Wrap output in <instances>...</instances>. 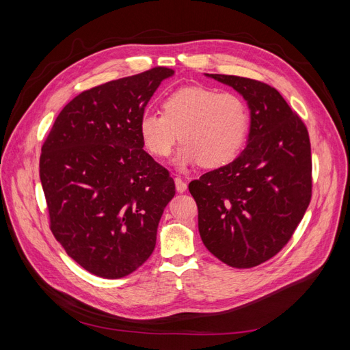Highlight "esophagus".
<instances>
[{
    "instance_id": "esophagus-1",
    "label": "esophagus",
    "mask_w": 350,
    "mask_h": 350,
    "mask_svg": "<svg viewBox=\"0 0 350 350\" xmlns=\"http://www.w3.org/2000/svg\"><path fill=\"white\" fill-rule=\"evenodd\" d=\"M175 187L178 193H185L187 191V183L184 181L183 178H175Z\"/></svg>"
}]
</instances>
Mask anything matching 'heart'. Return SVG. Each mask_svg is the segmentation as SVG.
I'll list each match as a JSON object with an SVG mask.
<instances>
[{"mask_svg":"<svg viewBox=\"0 0 350 350\" xmlns=\"http://www.w3.org/2000/svg\"><path fill=\"white\" fill-rule=\"evenodd\" d=\"M163 112L144 111L139 120L143 144L150 154L166 157L184 142L175 163L217 167L229 163L247 140L250 111L235 93L203 86L181 88L163 99Z\"/></svg>","mask_w":350,"mask_h":350,"instance_id":"1","label":"heart"}]
</instances>
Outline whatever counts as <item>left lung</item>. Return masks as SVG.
<instances>
[{
    "instance_id": "1",
    "label": "left lung",
    "mask_w": 350,
    "mask_h": 350,
    "mask_svg": "<svg viewBox=\"0 0 350 350\" xmlns=\"http://www.w3.org/2000/svg\"><path fill=\"white\" fill-rule=\"evenodd\" d=\"M247 100L250 134L234 161L188 185L206 248L235 269L270 260L288 243L311 201L306 126L282 94L252 79L206 74Z\"/></svg>"
}]
</instances>
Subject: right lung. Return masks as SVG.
Returning a JSON list of instances; mask_svg holds the SVG:
<instances>
[{
	"mask_svg": "<svg viewBox=\"0 0 350 350\" xmlns=\"http://www.w3.org/2000/svg\"><path fill=\"white\" fill-rule=\"evenodd\" d=\"M172 76L156 67L80 93L42 146L39 175L52 234L94 276H129L154 250L175 184L143 150L139 120Z\"/></svg>",
	"mask_w": 350,
	"mask_h": 350,
	"instance_id": "right-lung-1",
	"label": "right lung"
}]
</instances>
